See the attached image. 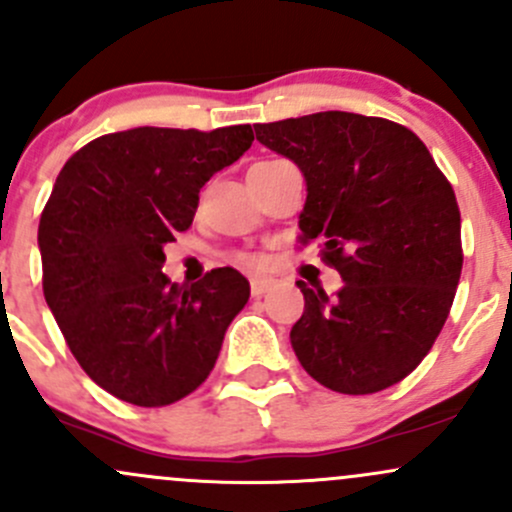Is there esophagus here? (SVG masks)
I'll return each mask as SVG.
<instances>
[{"instance_id":"obj_1","label":"esophagus","mask_w":512,"mask_h":512,"mask_svg":"<svg viewBox=\"0 0 512 512\" xmlns=\"http://www.w3.org/2000/svg\"><path fill=\"white\" fill-rule=\"evenodd\" d=\"M274 284H277V282H274L272 277H252L250 279L252 297H262V294H265V292H270Z\"/></svg>"}]
</instances>
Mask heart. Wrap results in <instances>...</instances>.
I'll list each match as a JSON object with an SVG mask.
<instances>
[{"mask_svg":"<svg viewBox=\"0 0 512 512\" xmlns=\"http://www.w3.org/2000/svg\"><path fill=\"white\" fill-rule=\"evenodd\" d=\"M235 262H242V265H260V257L252 255V252H235Z\"/></svg>","mask_w":512,"mask_h":512,"instance_id":"b5f03b06","label":"heart"}]
</instances>
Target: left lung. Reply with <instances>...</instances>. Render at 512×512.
I'll list each match as a JSON object with an SVG mask.
<instances>
[{
	"mask_svg": "<svg viewBox=\"0 0 512 512\" xmlns=\"http://www.w3.org/2000/svg\"><path fill=\"white\" fill-rule=\"evenodd\" d=\"M306 179L299 242L321 240L341 272L333 297L304 294L292 348L328 390L370 395L400 383L432 351L454 304L464 250L454 188L405 125L316 112L255 127Z\"/></svg>",
	"mask_w": 512,
	"mask_h": 512,
	"instance_id": "obj_1",
	"label": "left lung"
}]
</instances>
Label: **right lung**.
<instances>
[{"label":"right lung","instance_id":"right-lung-1","mask_svg":"<svg viewBox=\"0 0 512 512\" xmlns=\"http://www.w3.org/2000/svg\"><path fill=\"white\" fill-rule=\"evenodd\" d=\"M252 139L250 125L137 127L93 139L58 174L39 223L43 297L80 368L117 400L164 407L211 375L250 282L218 267L171 284L164 245Z\"/></svg>","mask_w":512,"mask_h":512}]
</instances>
